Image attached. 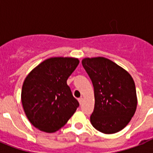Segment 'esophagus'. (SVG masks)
Listing matches in <instances>:
<instances>
[{
	"mask_svg": "<svg viewBox=\"0 0 153 153\" xmlns=\"http://www.w3.org/2000/svg\"><path fill=\"white\" fill-rule=\"evenodd\" d=\"M78 101H79V103L80 104H82L83 103V97H80V98H79L78 99Z\"/></svg>",
	"mask_w": 153,
	"mask_h": 153,
	"instance_id": "obj_1",
	"label": "esophagus"
}]
</instances>
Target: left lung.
Segmentation results:
<instances>
[{"mask_svg":"<svg viewBox=\"0 0 153 153\" xmlns=\"http://www.w3.org/2000/svg\"><path fill=\"white\" fill-rule=\"evenodd\" d=\"M82 64L94 88L91 124L105 134L120 132L128 125L137 107L134 80L123 67L102 56L84 58Z\"/></svg>","mask_w":153,"mask_h":153,"instance_id":"1","label":"left lung"}]
</instances>
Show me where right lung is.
I'll return each instance as SVG.
<instances>
[{
  "mask_svg": "<svg viewBox=\"0 0 153 153\" xmlns=\"http://www.w3.org/2000/svg\"><path fill=\"white\" fill-rule=\"evenodd\" d=\"M79 63L77 58H48L31 70L24 81L21 102L30 123L46 132L63 127L79 102L67 80Z\"/></svg>",
  "mask_w": 153,
  "mask_h": 153,
  "instance_id": "right-lung-1",
  "label": "right lung"
}]
</instances>
